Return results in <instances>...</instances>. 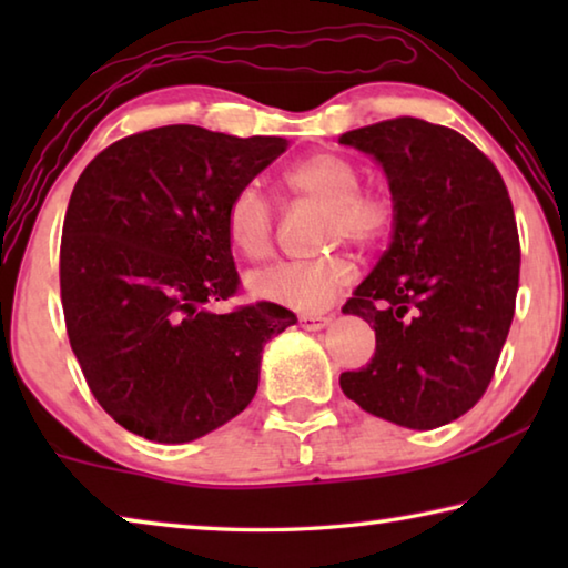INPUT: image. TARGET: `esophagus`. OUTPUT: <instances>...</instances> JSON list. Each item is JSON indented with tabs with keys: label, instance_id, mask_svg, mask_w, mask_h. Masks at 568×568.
<instances>
[{
	"label": "esophagus",
	"instance_id": "obj_1",
	"mask_svg": "<svg viewBox=\"0 0 568 568\" xmlns=\"http://www.w3.org/2000/svg\"><path fill=\"white\" fill-rule=\"evenodd\" d=\"M297 323H301L303 331H321L325 328V325L331 323V315H321V313H305L297 318Z\"/></svg>",
	"mask_w": 568,
	"mask_h": 568
}]
</instances>
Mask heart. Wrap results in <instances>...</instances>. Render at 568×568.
Instances as JSON below:
<instances>
[{
	"instance_id": "heart-1",
	"label": "heart",
	"mask_w": 568,
	"mask_h": 568,
	"mask_svg": "<svg viewBox=\"0 0 568 568\" xmlns=\"http://www.w3.org/2000/svg\"><path fill=\"white\" fill-rule=\"evenodd\" d=\"M358 162L341 152H313L285 172V185L297 197L328 207L325 240L373 247L386 240L398 220L396 195L388 187H361ZM230 243L250 261L271 255L275 210L255 185L240 187L225 213ZM353 281V265L343 255L315 263H275L250 275V291L263 301L313 311Z\"/></svg>"
}]
</instances>
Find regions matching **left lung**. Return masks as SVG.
Wrapping results in <instances>:
<instances>
[{"instance_id": "obj_1", "label": "left lung", "mask_w": 568, "mask_h": 568, "mask_svg": "<svg viewBox=\"0 0 568 568\" xmlns=\"http://www.w3.org/2000/svg\"><path fill=\"white\" fill-rule=\"evenodd\" d=\"M376 158L398 203L390 247L343 305L376 353L345 396L406 428H438L484 398L511 328L521 245L501 172L464 134L418 118L341 134Z\"/></svg>"}]
</instances>
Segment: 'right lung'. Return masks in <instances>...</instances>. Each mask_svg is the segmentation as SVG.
Listing matches in <instances>:
<instances>
[{"instance_id":"1","label":"right lung","mask_w":568,"mask_h":568,"mask_svg":"<svg viewBox=\"0 0 568 568\" xmlns=\"http://www.w3.org/2000/svg\"><path fill=\"white\" fill-rule=\"evenodd\" d=\"M287 148L168 124L104 148L64 215L60 291L70 345L110 416L158 444H187L247 408L263 345L295 323L240 293L230 200Z\"/></svg>"}]
</instances>
